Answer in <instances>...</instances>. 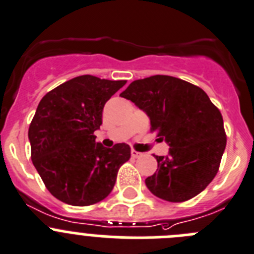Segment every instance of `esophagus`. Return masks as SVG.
Instances as JSON below:
<instances>
[{
    "label": "esophagus",
    "instance_id": "1",
    "mask_svg": "<svg viewBox=\"0 0 254 254\" xmlns=\"http://www.w3.org/2000/svg\"><path fill=\"white\" fill-rule=\"evenodd\" d=\"M131 156L132 158H140V156H143V153H140V151H136V150H131Z\"/></svg>",
    "mask_w": 254,
    "mask_h": 254
}]
</instances>
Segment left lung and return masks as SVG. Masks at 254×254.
Masks as SVG:
<instances>
[{
    "label": "left lung",
    "mask_w": 254,
    "mask_h": 254,
    "mask_svg": "<svg viewBox=\"0 0 254 254\" xmlns=\"http://www.w3.org/2000/svg\"><path fill=\"white\" fill-rule=\"evenodd\" d=\"M150 119L151 130L169 145L155 156L158 169L145 179L168 202H186L214 179L227 144L223 118L200 87L167 75L132 81L120 94Z\"/></svg>",
    "instance_id": "left-lung-1"
}]
</instances>
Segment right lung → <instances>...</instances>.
Segmentation results:
<instances>
[{"label":"right lung","instance_id":"right-lung-1","mask_svg":"<svg viewBox=\"0 0 254 254\" xmlns=\"http://www.w3.org/2000/svg\"><path fill=\"white\" fill-rule=\"evenodd\" d=\"M91 75L73 77L47 92L28 129L31 159L52 195L70 205H91L115 186L130 158L127 144L105 148L94 131L103 124L106 101L125 85Z\"/></svg>","mask_w":254,"mask_h":254}]
</instances>
